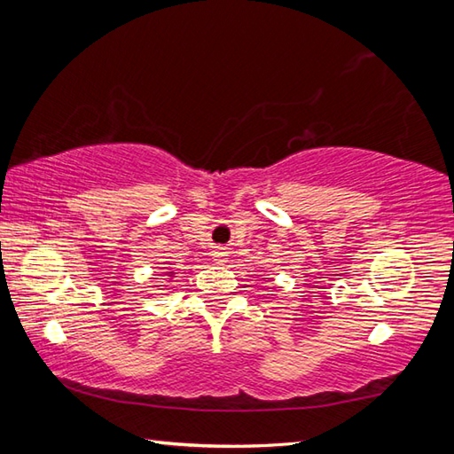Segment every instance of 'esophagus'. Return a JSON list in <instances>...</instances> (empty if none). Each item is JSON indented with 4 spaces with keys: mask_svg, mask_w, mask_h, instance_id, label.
<instances>
[{
    "mask_svg": "<svg viewBox=\"0 0 454 454\" xmlns=\"http://www.w3.org/2000/svg\"><path fill=\"white\" fill-rule=\"evenodd\" d=\"M226 256H228V252H226V248H222V246H216V248L212 250V258L218 260V262H224Z\"/></svg>",
    "mask_w": 454,
    "mask_h": 454,
    "instance_id": "obj_1",
    "label": "esophagus"
}]
</instances>
